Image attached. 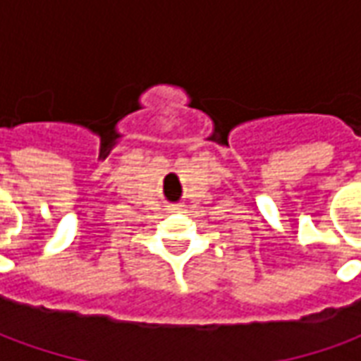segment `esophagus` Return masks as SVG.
I'll return each instance as SVG.
<instances>
[{
	"mask_svg": "<svg viewBox=\"0 0 361 361\" xmlns=\"http://www.w3.org/2000/svg\"><path fill=\"white\" fill-rule=\"evenodd\" d=\"M172 211H180V209H178V207H172Z\"/></svg>",
	"mask_w": 361,
	"mask_h": 361,
	"instance_id": "34e87169",
	"label": "esophagus"
}]
</instances>
